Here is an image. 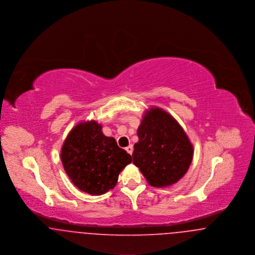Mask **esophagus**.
Returning <instances> with one entry per match:
<instances>
[{
  "instance_id": "1",
  "label": "esophagus",
  "mask_w": 255,
  "mask_h": 255,
  "mask_svg": "<svg viewBox=\"0 0 255 255\" xmlns=\"http://www.w3.org/2000/svg\"><path fill=\"white\" fill-rule=\"evenodd\" d=\"M125 150H126L130 155H132V154H133V145L130 144V145L127 146V147L125 148Z\"/></svg>"
}]
</instances>
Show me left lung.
I'll list each match as a JSON object with an SVG mask.
<instances>
[{"label": "left lung", "mask_w": 255, "mask_h": 255, "mask_svg": "<svg viewBox=\"0 0 255 255\" xmlns=\"http://www.w3.org/2000/svg\"><path fill=\"white\" fill-rule=\"evenodd\" d=\"M133 163L147 182L167 187L186 174L193 158V145L169 113L158 107L147 109L137 128Z\"/></svg>", "instance_id": "obj_1"}]
</instances>
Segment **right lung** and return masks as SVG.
Returning a JSON list of instances; mask_svg holds the SVG:
<instances>
[{
	"label": "right lung",
	"mask_w": 255,
	"mask_h": 255,
	"mask_svg": "<svg viewBox=\"0 0 255 255\" xmlns=\"http://www.w3.org/2000/svg\"><path fill=\"white\" fill-rule=\"evenodd\" d=\"M63 167L73 184L90 195L104 194L113 189L119 175L132 157L114 137L106 136L96 121L76 124L61 148Z\"/></svg>",
	"instance_id": "add662e5"
}]
</instances>
